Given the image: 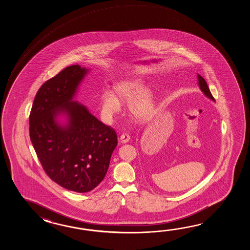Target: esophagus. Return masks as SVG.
Listing matches in <instances>:
<instances>
[{"instance_id":"obj_1","label":"esophagus","mask_w":250,"mask_h":250,"mask_svg":"<svg viewBox=\"0 0 250 250\" xmlns=\"http://www.w3.org/2000/svg\"><path fill=\"white\" fill-rule=\"evenodd\" d=\"M129 136L127 135V134H123L121 137H120V141H121V143L126 144L129 141Z\"/></svg>"}]
</instances>
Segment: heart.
I'll return each instance as SVG.
<instances>
[{"instance_id":"b5f03b06","label":"heart","mask_w":250,"mask_h":250,"mask_svg":"<svg viewBox=\"0 0 250 250\" xmlns=\"http://www.w3.org/2000/svg\"><path fill=\"white\" fill-rule=\"evenodd\" d=\"M127 102L129 114L138 122H146L153 115L155 108L154 91L144 86V81L138 77L120 80L112 85V93L104 91L99 99L102 117L110 123L121 111V104Z\"/></svg>"}]
</instances>
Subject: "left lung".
Listing matches in <instances>:
<instances>
[{
	"label": "left lung",
	"mask_w": 250,
	"mask_h": 250,
	"mask_svg": "<svg viewBox=\"0 0 250 250\" xmlns=\"http://www.w3.org/2000/svg\"><path fill=\"white\" fill-rule=\"evenodd\" d=\"M197 80H198L197 84L199 85L200 90L202 91L203 93H204V95L207 96L208 98H209V99H211L212 101L214 102V98L212 97V94H211V92H210V89H209V87H208L206 80H204V78L201 77L199 74H197Z\"/></svg>",
	"instance_id": "1"
}]
</instances>
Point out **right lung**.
<instances>
[{
  "instance_id": "right-lung-1",
  "label": "right lung",
  "mask_w": 250,
  "mask_h": 250,
  "mask_svg": "<svg viewBox=\"0 0 250 250\" xmlns=\"http://www.w3.org/2000/svg\"><path fill=\"white\" fill-rule=\"evenodd\" d=\"M89 69L72 65L39 88L29 116V135L50 179L66 189L85 193L106 174L116 132L78 101L76 94Z\"/></svg>"
}]
</instances>
